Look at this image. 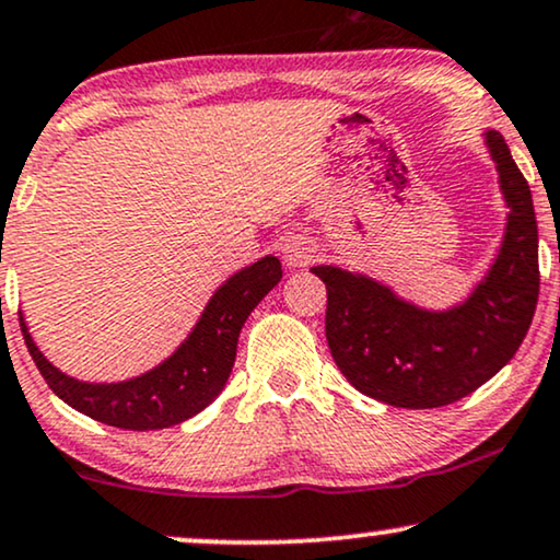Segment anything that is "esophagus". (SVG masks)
Masks as SVG:
<instances>
[{"label":"esophagus","instance_id":"esophagus-1","mask_svg":"<svg viewBox=\"0 0 560 560\" xmlns=\"http://www.w3.org/2000/svg\"><path fill=\"white\" fill-rule=\"evenodd\" d=\"M281 253H284V264L289 268H302L307 266L315 260L317 256V245L310 241V237H302V235H294L289 237V241L284 243V248H281Z\"/></svg>","mask_w":560,"mask_h":560}]
</instances>
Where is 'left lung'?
<instances>
[{"instance_id": "left-lung-1", "label": "left lung", "mask_w": 560, "mask_h": 560, "mask_svg": "<svg viewBox=\"0 0 560 560\" xmlns=\"http://www.w3.org/2000/svg\"><path fill=\"white\" fill-rule=\"evenodd\" d=\"M510 207L499 256L458 307L428 312L369 276L315 266L325 281V335L358 392L405 409L445 407L487 384L523 346L540 292L530 186L497 130L487 132Z\"/></svg>"}]
</instances>
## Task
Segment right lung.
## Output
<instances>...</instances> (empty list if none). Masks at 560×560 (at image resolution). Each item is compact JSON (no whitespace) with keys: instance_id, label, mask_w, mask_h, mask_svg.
<instances>
[{"instance_id":"add662e5","label":"right lung","mask_w":560,"mask_h":560,"mask_svg":"<svg viewBox=\"0 0 560 560\" xmlns=\"http://www.w3.org/2000/svg\"><path fill=\"white\" fill-rule=\"evenodd\" d=\"M279 281L281 264L273 256L230 276L174 355L148 374L119 384H86L61 374L37 350L22 317L20 327L37 371L66 405L119 430H161L202 412L225 389L241 327Z\"/></svg>"}]
</instances>
